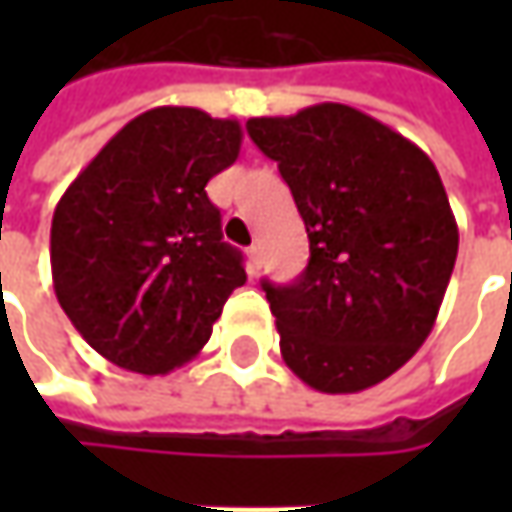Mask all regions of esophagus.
I'll use <instances>...</instances> for the list:
<instances>
[{
    "label": "esophagus",
    "instance_id": "1",
    "mask_svg": "<svg viewBox=\"0 0 512 512\" xmlns=\"http://www.w3.org/2000/svg\"><path fill=\"white\" fill-rule=\"evenodd\" d=\"M247 259H250V273H259V267H262V247L259 245L247 247Z\"/></svg>",
    "mask_w": 512,
    "mask_h": 512
}]
</instances>
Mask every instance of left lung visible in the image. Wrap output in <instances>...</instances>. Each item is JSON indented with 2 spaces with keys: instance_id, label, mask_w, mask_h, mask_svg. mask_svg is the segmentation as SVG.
Masks as SVG:
<instances>
[{
  "instance_id": "obj_1",
  "label": "left lung",
  "mask_w": 512,
  "mask_h": 512,
  "mask_svg": "<svg viewBox=\"0 0 512 512\" xmlns=\"http://www.w3.org/2000/svg\"><path fill=\"white\" fill-rule=\"evenodd\" d=\"M310 239L293 285L262 282L285 364L313 390L359 393L430 336L459 227L430 156L362 110L322 102L247 122Z\"/></svg>"
}]
</instances>
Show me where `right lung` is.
<instances>
[{"label": "right lung", "mask_w": 512, "mask_h": 512, "mask_svg": "<svg viewBox=\"0 0 512 512\" xmlns=\"http://www.w3.org/2000/svg\"><path fill=\"white\" fill-rule=\"evenodd\" d=\"M239 148L236 119L173 105L145 110L59 199L50 225L56 299L116 367L159 376L190 362L227 296L247 282L205 190Z\"/></svg>", "instance_id": "add662e5"}]
</instances>
